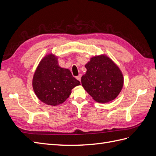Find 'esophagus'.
<instances>
[{
  "label": "esophagus",
  "mask_w": 156,
  "mask_h": 156,
  "mask_svg": "<svg viewBox=\"0 0 156 156\" xmlns=\"http://www.w3.org/2000/svg\"><path fill=\"white\" fill-rule=\"evenodd\" d=\"M76 78H77V80H79V81H81V74H79Z\"/></svg>",
  "instance_id": "obj_1"
}]
</instances>
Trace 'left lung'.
<instances>
[{
  "instance_id": "1",
  "label": "left lung",
  "mask_w": 156,
  "mask_h": 156,
  "mask_svg": "<svg viewBox=\"0 0 156 156\" xmlns=\"http://www.w3.org/2000/svg\"><path fill=\"white\" fill-rule=\"evenodd\" d=\"M85 68L87 72L81 77V84L94 100L107 103L119 96L124 85L123 75L108 56H94Z\"/></svg>"
}]
</instances>
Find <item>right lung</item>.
Returning <instances> with one entry per match:
<instances>
[{
  "label": "right lung",
  "instance_id": "right-lung-1",
  "mask_svg": "<svg viewBox=\"0 0 156 156\" xmlns=\"http://www.w3.org/2000/svg\"><path fill=\"white\" fill-rule=\"evenodd\" d=\"M81 83L69 69L59 66L58 57L49 53L41 60L32 79L36 96L47 105L56 106L69 98L72 90Z\"/></svg>",
  "mask_w": 156,
  "mask_h": 156
}]
</instances>
